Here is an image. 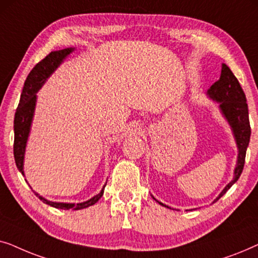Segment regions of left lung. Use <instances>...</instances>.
<instances>
[{"label":"left lung","instance_id":"obj_1","mask_svg":"<svg viewBox=\"0 0 258 258\" xmlns=\"http://www.w3.org/2000/svg\"><path fill=\"white\" fill-rule=\"evenodd\" d=\"M208 95L214 101L220 103V109L222 114L229 124L231 126L232 133H234L236 144L238 148V157H237V164H236L235 171H234V178L225 188L222 190V192L218 195V197L214 202H216L231 188V185L241 176L243 171V167H244L245 162V154L246 148L249 146L250 141V134H251V129H250V122H249V111H248V104H246L245 94L243 91L241 84H239L238 80L236 79L234 74L230 70V68L227 64H222V72L220 80L216 81L213 86L208 90ZM154 199V197H153ZM155 200V199H154ZM158 202L157 200H155ZM161 206L167 207L165 204L158 202Z\"/></svg>","mask_w":258,"mask_h":258}]
</instances>
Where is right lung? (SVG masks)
Segmentation results:
<instances>
[{
	"instance_id": "1",
	"label": "right lung",
	"mask_w": 258,
	"mask_h": 258,
	"mask_svg": "<svg viewBox=\"0 0 258 258\" xmlns=\"http://www.w3.org/2000/svg\"><path fill=\"white\" fill-rule=\"evenodd\" d=\"M73 50L74 48H66V49H62V50L51 51L50 54L45 56L42 61L38 62L37 64L34 67L33 70L29 73V75H28L26 82H24V87H23L22 94H21L19 107L16 109L15 118H14V133H15V136H14V157H15L16 167L21 172H22V175H24V171H23L24 153H26V146H27L28 136H29L31 121H33L35 105H36V93L38 91V89L43 86V83L47 81L48 77L55 72L56 68H57L59 64H61L63 59H64ZM105 184H107V183H105ZM104 186L100 191V194H97V195L94 196L93 199L88 200L86 202L76 203V204L51 202V201L43 199V197L38 195L37 192L35 191L34 192L35 195L42 201V202L48 204V206L50 207L57 208V209H64V210H68V209L80 210L96 203L97 201L103 196Z\"/></svg>"
}]
</instances>
